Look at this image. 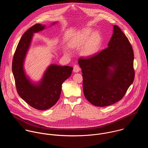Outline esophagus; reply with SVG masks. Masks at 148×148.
<instances>
[{
	"instance_id": "1",
	"label": "esophagus",
	"mask_w": 148,
	"mask_h": 148,
	"mask_svg": "<svg viewBox=\"0 0 148 148\" xmlns=\"http://www.w3.org/2000/svg\"><path fill=\"white\" fill-rule=\"evenodd\" d=\"M73 71L74 72H76V73L79 72L80 71V66L78 65L75 64L73 66Z\"/></svg>"
}]
</instances>
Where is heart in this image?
Returning a JSON list of instances; mask_svg holds the SVG:
<instances>
[{"mask_svg": "<svg viewBox=\"0 0 148 148\" xmlns=\"http://www.w3.org/2000/svg\"><path fill=\"white\" fill-rule=\"evenodd\" d=\"M92 32L90 28H86L81 31L74 38L71 42L73 47H82L81 53L85 57L92 56L96 55L99 51L102 38L100 34L97 32Z\"/></svg>", "mask_w": 148, "mask_h": 148, "instance_id": "b5f03b06", "label": "heart"}]
</instances>
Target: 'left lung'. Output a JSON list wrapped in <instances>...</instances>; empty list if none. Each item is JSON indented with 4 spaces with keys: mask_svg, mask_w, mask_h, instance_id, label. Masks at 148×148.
Segmentation results:
<instances>
[{
    "mask_svg": "<svg viewBox=\"0 0 148 148\" xmlns=\"http://www.w3.org/2000/svg\"><path fill=\"white\" fill-rule=\"evenodd\" d=\"M108 46L97 55L78 61L83 73L85 97L97 106L121 100L134 79L133 50L117 25H113Z\"/></svg>",
    "mask_w": 148,
    "mask_h": 148,
    "instance_id": "8db88e82",
    "label": "left lung"
}]
</instances>
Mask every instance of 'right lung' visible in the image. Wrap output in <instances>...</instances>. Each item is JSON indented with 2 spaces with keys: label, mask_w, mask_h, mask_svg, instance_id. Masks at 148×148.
I'll return each mask as SVG.
<instances>
[{
  "label": "right lung",
  "mask_w": 148,
  "mask_h": 148,
  "mask_svg": "<svg viewBox=\"0 0 148 148\" xmlns=\"http://www.w3.org/2000/svg\"><path fill=\"white\" fill-rule=\"evenodd\" d=\"M44 28L45 25L36 24L25 32L18 44L12 64L19 95L28 105L42 110L51 108L57 103L60 96L62 85L70 77L73 70L72 66L51 64L44 73L39 83H32L27 77L23 68L27 52L34 34Z\"/></svg>",
  "instance_id": "right-lung-1"
}]
</instances>
